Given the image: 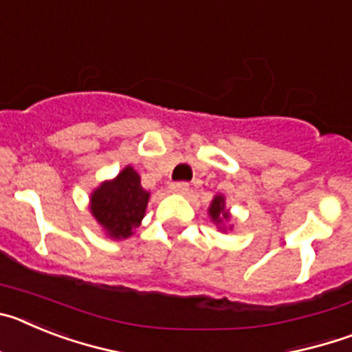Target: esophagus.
I'll return each mask as SVG.
<instances>
[{"label":"esophagus","mask_w":352,"mask_h":352,"mask_svg":"<svg viewBox=\"0 0 352 352\" xmlns=\"http://www.w3.org/2000/svg\"><path fill=\"white\" fill-rule=\"evenodd\" d=\"M170 192L173 194H179V195H185L186 192H188V183L185 182H178V183H173V185L169 186Z\"/></svg>","instance_id":"34e87169"}]
</instances>
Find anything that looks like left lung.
Wrapping results in <instances>:
<instances>
[{"instance_id":"obj_1","label":"left lung","mask_w":352,"mask_h":352,"mask_svg":"<svg viewBox=\"0 0 352 352\" xmlns=\"http://www.w3.org/2000/svg\"><path fill=\"white\" fill-rule=\"evenodd\" d=\"M208 217H210L211 222L217 226V229L222 232L231 231L232 227H234L231 223L232 214L231 211L226 208V197H223L222 194H217L211 199V204L210 208H208Z\"/></svg>"}]
</instances>
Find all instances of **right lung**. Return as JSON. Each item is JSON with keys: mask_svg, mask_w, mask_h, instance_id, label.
<instances>
[{"mask_svg": "<svg viewBox=\"0 0 352 352\" xmlns=\"http://www.w3.org/2000/svg\"><path fill=\"white\" fill-rule=\"evenodd\" d=\"M149 192L141 185V176L132 166L105 179L89 195V211L111 239H126L141 226L149 203Z\"/></svg>", "mask_w": 352, "mask_h": 352, "instance_id": "add662e5", "label": "right lung"}]
</instances>
